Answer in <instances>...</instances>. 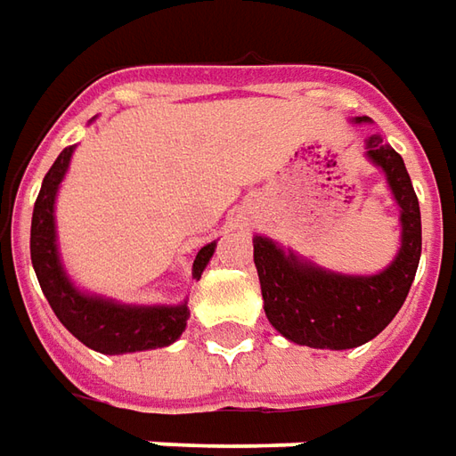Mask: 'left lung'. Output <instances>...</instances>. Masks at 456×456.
Listing matches in <instances>:
<instances>
[{
    "instance_id": "obj_1",
    "label": "left lung",
    "mask_w": 456,
    "mask_h": 456,
    "mask_svg": "<svg viewBox=\"0 0 456 456\" xmlns=\"http://www.w3.org/2000/svg\"><path fill=\"white\" fill-rule=\"evenodd\" d=\"M353 124H370L357 116ZM365 156L385 174L400 208V250L387 268L347 275L310 263L273 238H253L263 307L270 325L295 345L350 350L378 338L400 313L422 256V218L404 161L382 136L365 138Z\"/></svg>"
}]
</instances>
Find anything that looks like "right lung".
Returning <instances> with one entry per match:
<instances>
[{"label":"right lung","mask_w":456,"mask_h":456,"mask_svg":"<svg viewBox=\"0 0 456 456\" xmlns=\"http://www.w3.org/2000/svg\"><path fill=\"white\" fill-rule=\"evenodd\" d=\"M77 146L59 153L49 174L44 175L42 191L31 216V265L39 278L44 297L54 310L59 322L78 342L102 354H126L166 347L186 330L188 300L178 305H126L106 295L81 290L66 273L56 243V193L64 181ZM216 253V240L198 250L193 260V278H200Z\"/></svg>","instance_id":"1"}]
</instances>
